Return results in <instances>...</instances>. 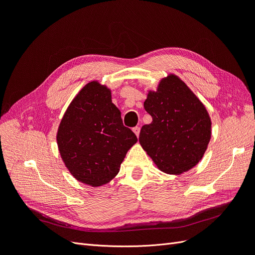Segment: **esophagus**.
Here are the masks:
<instances>
[{"instance_id":"esophagus-1","label":"esophagus","mask_w":255,"mask_h":255,"mask_svg":"<svg viewBox=\"0 0 255 255\" xmlns=\"http://www.w3.org/2000/svg\"><path fill=\"white\" fill-rule=\"evenodd\" d=\"M133 132L136 134V136L138 137L139 136V133H140V128L139 127H135V128H133Z\"/></svg>"}]
</instances>
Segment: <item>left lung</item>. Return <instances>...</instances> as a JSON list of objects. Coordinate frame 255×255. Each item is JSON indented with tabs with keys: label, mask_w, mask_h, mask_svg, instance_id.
I'll return each mask as SVG.
<instances>
[{
	"label": "left lung",
	"mask_w": 255,
	"mask_h": 255,
	"mask_svg": "<svg viewBox=\"0 0 255 255\" xmlns=\"http://www.w3.org/2000/svg\"><path fill=\"white\" fill-rule=\"evenodd\" d=\"M152 117L139 142L161 171L181 174L202 158L211 139V119L204 105L183 81L171 74L143 103Z\"/></svg>",
	"instance_id": "obj_1"
}]
</instances>
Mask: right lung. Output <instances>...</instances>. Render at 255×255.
<instances>
[{
    "instance_id": "add662e5",
    "label": "right lung",
    "mask_w": 255,
    "mask_h": 255,
    "mask_svg": "<svg viewBox=\"0 0 255 255\" xmlns=\"http://www.w3.org/2000/svg\"><path fill=\"white\" fill-rule=\"evenodd\" d=\"M136 141L133 130L123 126L110 89L98 82L87 84L74 98L57 133L60 155L69 171L91 186L110 182Z\"/></svg>"
}]
</instances>
